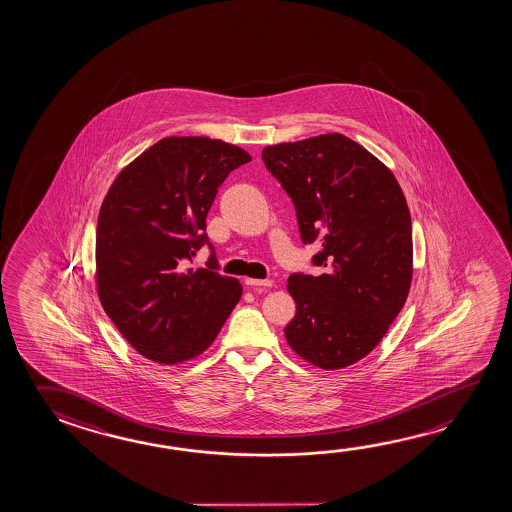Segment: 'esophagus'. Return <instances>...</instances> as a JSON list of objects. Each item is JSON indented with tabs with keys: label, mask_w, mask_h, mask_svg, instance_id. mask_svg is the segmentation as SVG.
<instances>
[{
	"label": "esophagus",
	"mask_w": 512,
	"mask_h": 512,
	"mask_svg": "<svg viewBox=\"0 0 512 512\" xmlns=\"http://www.w3.org/2000/svg\"><path fill=\"white\" fill-rule=\"evenodd\" d=\"M244 284L250 285L253 289H259V287H273V280H257V278H246Z\"/></svg>",
	"instance_id": "34e87169"
}]
</instances>
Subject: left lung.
<instances>
[{"mask_svg": "<svg viewBox=\"0 0 512 512\" xmlns=\"http://www.w3.org/2000/svg\"><path fill=\"white\" fill-rule=\"evenodd\" d=\"M262 159L291 196L319 277L293 275V352L332 371L364 359L400 314L412 282V223L393 171L343 134L266 146Z\"/></svg>", "mask_w": 512, "mask_h": 512, "instance_id": "obj_1", "label": "left lung"}]
</instances>
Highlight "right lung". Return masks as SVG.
<instances>
[{"instance_id": "1", "label": "right lung", "mask_w": 512, "mask_h": 512, "mask_svg": "<svg viewBox=\"0 0 512 512\" xmlns=\"http://www.w3.org/2000/svg\"><path fill=\"white\" fill-rule=\"evenodd\" d=\"M248 151L210 137H164L126 164L103 198L94 280L101 307L135 352L159 364L202 355L241 300L237 278L185 268L207 243L219 185Z\"/></svg>"}]
</instances>
